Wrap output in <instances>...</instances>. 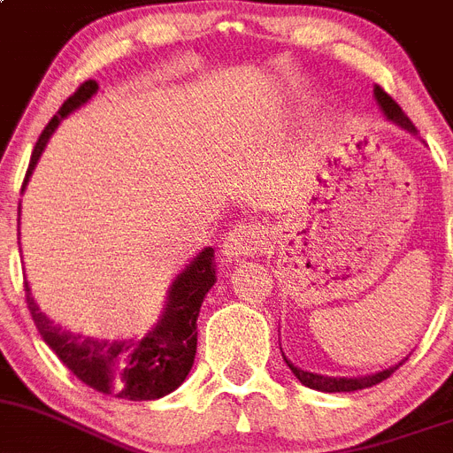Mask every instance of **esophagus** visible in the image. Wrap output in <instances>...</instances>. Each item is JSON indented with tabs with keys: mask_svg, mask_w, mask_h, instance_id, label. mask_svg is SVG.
Returning a JSON list of instances; mask_svg holds the SVG:
<instances>
[{
	"mask_svg": "<svg viewBox=\"0 0 453 453\" xmlns=\"http://www.w3.org/2000/svg\"><path fill=\"white\" fill-rule=\"evenodd\" d=\"M265 249V232L255 223H239L226 234L221 243V253L226 259L253 257Z\"/></svg>",
	"mask_w": 453,
	"mask_h": 453,
	"instance_id": "34e87169",
	"label": "esophagus"
}]
</instances>
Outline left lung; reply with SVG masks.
<instances>
[{
  "label": "left lung",
  "mask_w": 453,
  "mask_h": 453,
  "mask_svg": "<svg viewBox=\"0 0 453 453\" xmlns=\"http://www.w3.org/2000/svg\"><path fill=\"white\" fill-rule=\"evenodd\" d=\"M373 96H376V102L380 104V109H383V113L388 118H390L392 123L401 125L403 129H408L411 134H417V127L412 125L411 118L406 116V113L401 111V107L396 104L395 100H392L388 93H385L380 86H376L373 88ZM287 367L292 369V373L296 376L298 380H301L303 385H308V388H312V390H319V392H356V390H365V388H372V385H379L383 383L385 379H390L392 373L399 369V365L396 367H390V369H383V372L379 373H369V376H360V379H333V376H321V373H310V372H303V369L294 367L289 360L285 357ZM403 365V363H401Z\"/></svg>",
  "instance_id": "8db88e82"
}]
</instances>
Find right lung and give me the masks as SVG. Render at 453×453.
I'll return each instance as SVG.
<instances>
[{"instance_id": "1", "label": "right lung", "mask_w": 453, "mask_h": 453, "mask_svg": "<svg viewBox=\"0 0 453 453\" xmlns=\"http://www.w3.org/2000/svg\"><path fill=\"white\" fill-rule=\"evenodd\" d=\"M97 88H100L97 81L88 80L63 102L57 116L38 136L36 148L31 152L29 168H27V178L36 166L38 157L45 150L47 141L58 123L96 96ZM214 280V249H204L171 285L166 312L161 314L159 324L141 340L123 342L93 340V337L68 333L38 310L27 282L25 296L31 319L36 324L41 337L81 383L118 399L152 401L178 390L194 367L196 346H198L196 321H198L204 294L210 292Z\"/></svg>"}]
</instances>
